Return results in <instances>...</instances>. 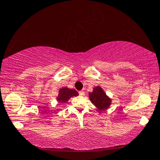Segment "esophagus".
<instances>
[{
  "label": "esophagus",
  "instance_id": "34e87169",
  "mask_svg": "<svg viewBox=\"0 0 160 160\" xmlns=\"http://www.w3.org/2000/svg\"><path fill=\"white\" fill-rule=\"evenodd\" d=\"M79 94H80V96H85V92L82 91H79Z\"/></svg>",
  "mask_w": 160,
  "mask_h": 160
}]
</instances>
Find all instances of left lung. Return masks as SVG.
Wrapping results in <instances>:
<instances>
[{
	"instance_id": "1",
	"label": "left lung",
	"mask_w": 160,
	"mask_h": 160,
	"mask_svg": "<svg viewBox=\"0 0 160 160\" xmlns=\"http://www.w3.org/2000/svg\"><path fill=\"white\" fill-rule=\"evenodd\" d=\"M89 98L95 107L102 111L108 109L111 105V98L107 96L100 86L95 87L93 92L89 93Z\"/></svg>"
}]
</instances>
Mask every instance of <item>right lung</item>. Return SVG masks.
I'll return each instance as SVG.
<instances>
[{"label": "right lung", "instance_id": "right-lung-1", "mask_svg": "<svg viewBox=\"0 0 160 160\" xmlns=\"http://www.w3.org/2000/svg\"><path fill=\"white\" fill-rule=\"evenodd\" d=\"M77 96H78V93L75 90L69 89L67 87H64L61 88L58 91V95L57 99L58 102L66 103L67 102H68L71 97Z\"/></svg>", "mask_w": 160, "mask_h": 160}]
</instances>
